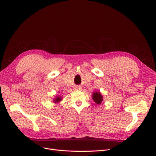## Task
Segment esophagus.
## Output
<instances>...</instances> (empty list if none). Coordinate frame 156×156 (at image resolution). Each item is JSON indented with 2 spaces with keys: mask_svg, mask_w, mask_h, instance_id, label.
<instances>
[{
  "mask_svg": "<svg viewBox=\"0 0 156 156\" xmlns=\"http://www.w3.org/2000/svg\"><path fill=\"white\" fill-rule=\"evenodd\" d=\"M82 89V88H81V86H76V90H81Z\"/></svg>",
  "mask_w": 156,
  "mask_h": 156,
  "instance_id": "1",
  "label": "esophagus"
}]
</instances>
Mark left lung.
Listing matches in <instances>:
<instances>
[{"instance_id": "8db88e82", "label": "left lung", "mask_w": 156, "mask_h": 156, "mask_svg": "<svg viewBox=\"0 0 156 156\" xmlns=\"http://www.w3.org/2000/svg\"><path fill=\"white\" fill-rule=\"evenodd\" d=\"M92 99L97 104H100L103 101V96L100 92H94L92 93Z\"/></svg>"}]
</instances>
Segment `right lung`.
<instances>
[{"mask_svg": "<svg viewBox=\"0 0 156 156\" xmlns=\"http://www.w3.org/2000/svg\"><path fill=\"white\" fill-rule=\"evenodd\" d=\"M62 96H56L55 98H54V100H53V102H54V103L57 104V103L60 102V101H62Z\"/></svg>", "mask_w": 156, "mask_h": 156, "instance_id": "obj_1", "label": "right lung"}]
</instances>
